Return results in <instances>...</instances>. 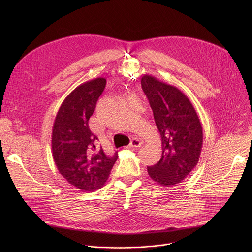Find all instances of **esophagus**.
Masks as SVG:
<instances>
[{
    "instance_id": "obj_1",
    "label": "esophagus",
    "mask_w": 252,
    "mask_h": 252,
    "mask_svg": "<svg viewBox=\"0 0 252 252\" xmlns=\"http://www.w3.org/2000/svg\"><path fill=\"white\" fill-rule=\"evenodd\" d=\"M140 146H141V141L140 140H138L137 138H132V140L130 141V143L127 146V149H129V150H131V149H138V148H140Z\"/></svg>"
}]
</instances>
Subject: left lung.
Returning <instances> with one entry per match:
<instances>
[{
  "label": "left lung",
  "instance_id": "1",
  "mask_svg": "<svg viewBox=\"0 0 252 252\" xmlns=\"http://www.w3.org/2000/svg\"><path fill=\"white\" fill-rule=\"evenodd\" d=\"M141 88L154 113L161 137L162 155L148 167L154 182L163 187L179 184L196 166L203 134L198 116L189 98L177 88L145 75Z\"/></svg>",
  "mask_w": 252,
  "mask_h": 252
}]
</instances>
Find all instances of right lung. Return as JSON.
Wrapping results in <instances>:
<instances>
[{
	"label": "right lung",
	"instance_id": "add662e5",
	"mask_svg": "<svg viewBox=\"0 0 252 252\" xmlns=\"http://www.w3.org/2000/svg\"><path fill=\"white\" fill-rule=\"evenodd\" d=\"M105 84V79L96 78L77 87L63 101L53 126L52 152L57 168L69 185L85 192L105 184L119 158L117 152L109 157L97 148V137L89 127Z\"/></svg>",
	"mask_w": 252,
	"mask_h": 252
}]
</instances>
